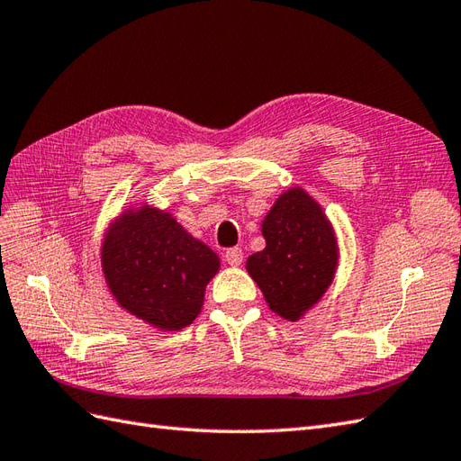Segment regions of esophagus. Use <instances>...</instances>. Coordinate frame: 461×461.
Segmentation results:
<instances>
[{"mask_svg":"<svg viewBox=\"0 0 461 461\" xmlns=\"http://www.w3.org/2000/svg\"><path fill=\"white\" fill-rule=\"evenodd\" d=\"M223 258H226V263L231 267H240L243 263V251L240 247H231L226 253H223Z\"/></svg>","mask_w":461,"mask_h":461,"instance_id":"obj_1","label":"esophagus"}]
</instances>
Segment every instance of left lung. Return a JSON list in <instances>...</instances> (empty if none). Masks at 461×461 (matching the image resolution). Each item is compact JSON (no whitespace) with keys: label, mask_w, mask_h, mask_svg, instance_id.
I'll return each mask as SVG.
<instances>
[{"label":"left lung","mask_w":461,"mask_h":461,"mask_svg":"<svg viewBox=\"0 0 461 461\" xmlns=\"http://www.w3.org/2000/svg\"><path fill=\"white\" fill-rule=\"evenodd\" d=\"M267 247L247 258V273L270 310L296 321L329 288L337 243L323 210L302 188L282 194L263 221Z\"/></svg>","instance_id":"left-lung-1"}]
</instances>
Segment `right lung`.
<instances>
[{
    "label": "right lung",
    "mask_w": 461,
    "mask_h": 461,
    "mask_svg": "<svg viewBox=\"0 0 461 461\" xmlns=\"http://www.w3.org/2000/svg\"><path fill=\"white\" fill-rule=\"evenodd\" d=\"M103 273L116 302L140 320L179 331L200 313L220 258L156 208L128 210L103 243Z\"/></svg>",
    "instance_id": "obj_1"
}]
</instances>
